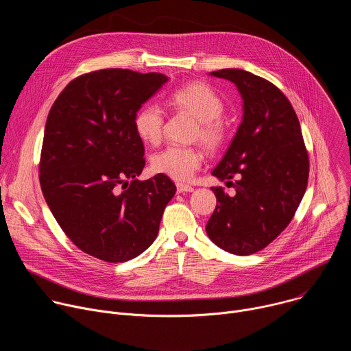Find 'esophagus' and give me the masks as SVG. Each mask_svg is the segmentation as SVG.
<instances>
[{"label": "esophagus", "mask_w": 351, "mask_h": 351, "mask_svg": "<svg viewBox=\"0 0 351 351\" xmlns=\"http://www.w3.org/2000/svg\"><path fill=\"white\" fill-rule=\"evenodd\" d=\"M176 189H178V193H190L194 190V187H191L189 184H183V183H178Z\"/></svg>", "instance_id": "obj_1"}]
</instances>
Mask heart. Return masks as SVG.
I'll return each mask as SVG.
<instances>
[{"label":"heart","mask_w":351,"mask_h":351,"mask_svg":"<svg viewBox=\"0 0 351 351\" xmlns=\"http://www.w3.org/2000/svg\"><path fill=\"white\" fill-rule=\"evenodd\" d=\"M168 104L173 110L187 112L198 121L195 136L208 148H217L222 144L225 138V125L221 119L223 101L214 88L203 83L183 86L169 94ZM133 125L143 141L157 144L164 130L162 111L156 106L143 107L134 115ZM202 164L203 154L199 149L175 144L164 148L152 160V167L156 172L179 182L189 180Z\"/></svg>","instance_id":"1"}]
</instances>
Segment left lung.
<instances>
[{"instance_id": "left-lung-1", "label": "left lung", "mask_w": 351, "mask_h": 351, "mask_svg": "<svg viewBox=\"0 0 351 351\" xmlns=\"http://www.w3.org/2000/svg\"><path fill=\"white\" fill-rule=\"evenodd\" d=\"M210 75L236 84L243 118L213 171L226 183L236 177V194L211 187L217 208L206 230L225 252L250 256L275 240L294 217L307 189L308 154L298 118L275 84L243 69Z\"/></svg>"}]
</instances>
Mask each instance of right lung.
Returning <instances> with one entry per match:
<instances>
[{"instance_id": "add662e5", "label": "right lung", "mask_w": 351, "mask_h": 351, "mask_svg": "<svg viewBox=\"0 0 351 351\" xmlns=\"http://www.w3.org/2000/svg\"><path fill=\"white\" fill-rule=\"evenodd\" d=\"M168 82L162 73L101 69L72 80L49 110L40 158L45 202L82 252L125 263L156 240L176 193L162 173L136 179L145 164L134 115Z\"/></svg>"}]
</instances>
